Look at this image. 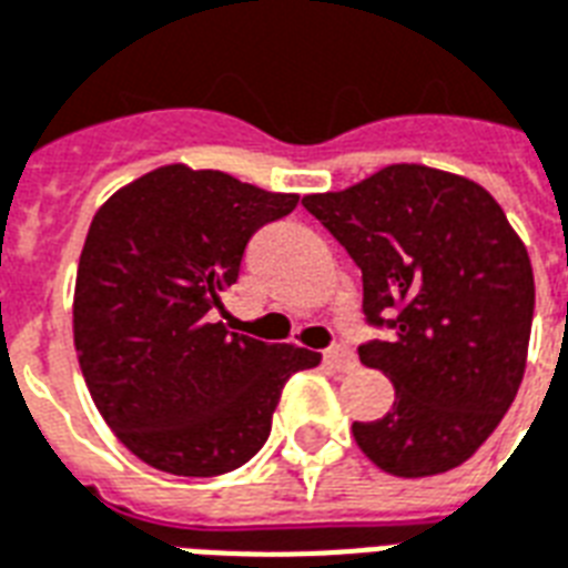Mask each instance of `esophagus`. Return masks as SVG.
Segmentation results:
<instances>
[{
	"instance_id": "esophagus-1",
	"label": "esophagus",
	"mask_w": 568,
	"mask_h": 568,
	"mask_svg": "<svg viewBox=\"0 0 568 568\" xmlns=\"http://www.w3.org/2000/svg\"><path fill=\"white\" fill-rule=\"evenodd\" d=\"M325 367H332V371L337 373H349L355 367V355L346 349V346H334V349H328V353L323 355Z\"/></svg>"
}]
</instances>
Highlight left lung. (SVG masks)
Returning <instances> with one entry per match:
<instances>
[{
	"label": "left lung",
	"instance_id": "8db88e82",
	"mask_svg": "<svg viewBox=\"0 0 568 568\" xmlns=\"http://www.w3.org/2000/svg\"><path fill=\"white\" fill-rule=\"evenodd\" d=\"M302 204L358 263L364 316L388 325L358 346L394 385L385 417L353 435L394 477L471 459L518 394L534 323V270L495 197L468 178L388 165Z\"/></svg>",
	"mask_w": 568,
	"mask_h": 568
}]
</instances>
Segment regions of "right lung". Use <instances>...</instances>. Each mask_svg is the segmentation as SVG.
<instances>
[{
	"label": "right lung",
	"instance_id": "add662e5",
	"mask_svg": "<svg viewBox=\"0 0 568 568\" xmlns=\"http://www.w3.org/2000/svg\"><path fill=\"white\" fill-rule=\"evenodd\" d=\"M298 195L183 162L148 171L94 213L79 257L73 344L97 412L156 471L215 477L270 438L284 382L320 364L210 323L257 227Z\"/></svg>",
	"mask_w": 568,
	"mask_h": 568
}]
</instances>
